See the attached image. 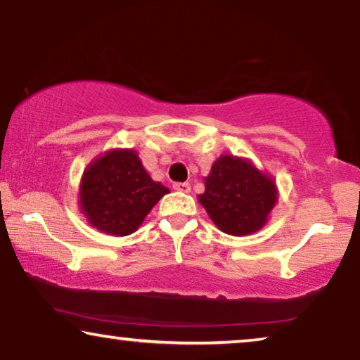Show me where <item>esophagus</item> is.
<instances>
[{"label": "esophagus", "mask_w": 360, "mask_h": 360, "mask_svg": "<svg viewBox=\"0 0 360 360\" xmlns=\"http://www.w3.org/2000/svg\"><path fill=\"white\" fill-rule=\"evenodd\" d=\"M174 190H176V191H181V193H190V190H191V186H190V184H174Z\"/></svg>", "instance_id": "1"}]
</instances>
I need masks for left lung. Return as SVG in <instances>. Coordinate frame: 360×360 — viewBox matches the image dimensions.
<instances>
[{
	"instance_id": "obj_1",
	"label": "left lung",
	"mask_w": 360,
	"mask_h": 360,
	"mask_svg": "<svg viewBox=\"0 0 360 360\" xmlns=\"http://www.w3.org/2000/svg\"><path fill=\"white\" fill-rule=\"evenodd\" d=\"M278 190L272 176L259 170L249 159L224 154L205 176L200 205L211 221L226 234L249 236L267 224Z\"/></svg>"
}]
</instances>
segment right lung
<instances>
[{"mask_svg": "<svg viewBox=\"0 0 360 360\" xmlns=\"http://www.w3.org/2000/svg\"><path fill=\"white\" fill-rule=\"evenodd\" d=\"M169 188L154 181L136 150L111 149L83 170L78 206L88 223L110 236H129Z\"/></svg>", "mask_w": 360, "mask_h": 360, "instance_id": "right-lung-1", "label": "right lung"}]
</instances>
